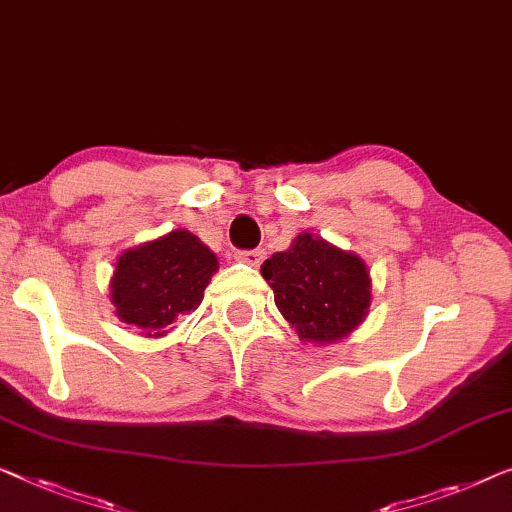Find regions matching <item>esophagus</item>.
Masks as SVG:
<instances>
[{
	"label": "esophagus",
	"instance_id": "obj_1",
	"mask_svg": "<svg viewBox=\"0 0 512 512\" xmlns=\"http://www.w3.org/2000/svg\"><path fill=\"white\" fill-rule=\"evenodd\" d=\"M265 251L263 249H249V251H235V261L244 265H251V268H258L263 263Z\"/></svg>",
	"mask_w": 512,
	"mask_h": 512
}]
</instances>
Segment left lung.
<instances>
[{"label": "left lung", "mask_w": 512, "mask_h": 512, "mask_svg": "<svg viewBox=\"0 0 512 512\" xmlns=\"http://www.w3.org/2000/svg\"><path fill=\"white\" fill-rule=\"evenodd\" d=\"M261 274L302 342H339L365 321L372 302L365 261L311 233H300L291 249L272 254Z\"/></svg>", "instance_id": "1"}]
</instances>
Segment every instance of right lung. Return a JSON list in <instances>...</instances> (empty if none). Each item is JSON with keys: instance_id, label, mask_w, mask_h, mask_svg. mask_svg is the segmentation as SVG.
Listing matches in <instances>:
<instances>
[{"instance_id": "1", "label": "right lung", "mask_w": 512, "mask_h": 512, "mask_svg": "<svg viewBox=\"0 0 512 512\" xmlns=\"http://www.w3.org/2000/svg\"><path fill=\"white\" fill-rule=\"evenodd\" d=\"M217 270V256L180 228L117 258L110 300L122 323L147 337H164L175 321L201 305Z\"/></svg>"}]
</instances>
